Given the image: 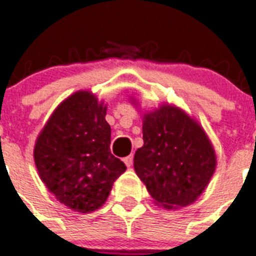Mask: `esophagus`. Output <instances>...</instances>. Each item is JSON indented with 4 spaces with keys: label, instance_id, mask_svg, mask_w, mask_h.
<instances>
[{
    "label": "esophagus",
    "instance_id": "1",
    "mask_svg": "<svg viewBox=\"0 0 256 256\" xmlns=\"http://www.w3.org/2000/svg\"><path fill=\"white\" fill-rule=\"evenodd\" d=\"M132 160H134V156H132V154H130V156H124V164H126L128 168H130V166H132Z\"/></svg>",
    "mask_w": 256,
    "mask_h": 256
}]
</instances>
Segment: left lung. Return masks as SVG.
Instances as JSON below:
<instances>
[{
    "mask_svg": "<svg viewBox=\"0 0 256 256\" xmlns=\"http://www.w3.org/2000/svg\"><path fill=\"white\" fill-rule=\"evenodd\" d=\"M142 122L144 146L136 152L134 170L154 203L168 210L194 203L216 168L206 132L184 110L168 104L144 112Z\"/></svg>",
    "mask_w": 256,
    "mask_h": 256,
    "instance_id": "obj_1",
    "label": "left lung"
}]
</instances>
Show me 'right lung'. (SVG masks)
I'll return each instance as SVG.
<instances>
[{"label":"right lung","mask_w":256,"mask_h":256,"mask_svg":"<svg viewBox=\"0 0 256 256\" xmlns=\"http://www.w3.org/2000/svg\"><path fill=\"white\" fill-rule=\"evenodd\" d=\"M108 104L78 90L58 104L34 144L40 178L57 200L88 214L102 207L112 183L126 171L110 152Z\"/></svg>","instance_id":"1"}]
</instances>
